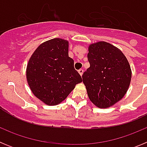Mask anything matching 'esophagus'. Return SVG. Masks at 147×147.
<instances>
[{
	"mask_svg": "<svg viewBox=\"0 0 147 147\" xmlns=\"http://www.w3.org/2000/svg\"><path fill=\"white\" fill-rule=\"evenodd\" d=\"M78 72H79V74H80V76H82V74H83V70L82 69H80L79 71H78Z\"/></svg>",
	"mask_w": 147,
	"mask_h": 147,
	"instance_id": "esophagus-1",
	"label": "esophagus"
}]
</instances>
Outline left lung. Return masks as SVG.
Listing matches in <instances>:
<instances>
[{
	"mask_svg": "<svg viewBox=\"0 0 147 147\" xmlns=\"http://www.w3.org/2000/svg\"><path fill=\"white\" fill-rule=\"evenodd\" d=\"M90 67L82 80L88 97L99 108H107L120 101L130 85L132 71L121 51L104 41L90 44Z\"/></svg>",
	"mask_w": 147,
	"mask_h": 147,
	"instance_id": "8db88e82",
	"label": "left lung"
}]
</instances>
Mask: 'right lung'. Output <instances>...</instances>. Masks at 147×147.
<instances>
[{"instance_id":"obj_1","label":"right lung","mask_w":147,"mask_h":147,"mask_svg":"<svg viewBox=\"0 0 147 147\" xmlns=\"http://www.w3.org/2000/svg\"><path fill=\"white\" fill-rule=\"evenodd\" d=\"M68 41L54 38L40 44L28 60L26 79L30 89L45 105H57L64 101L82 82L68 57Z\"/></svg>"}]
</instances>
